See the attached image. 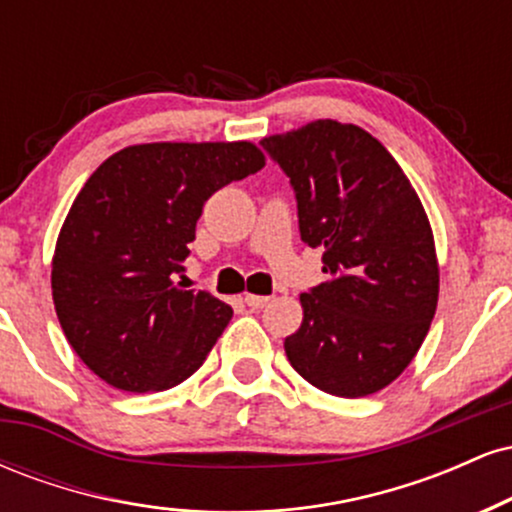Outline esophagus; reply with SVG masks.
<instances>
[{"label": "esophagus", "instance_id": "obj_1", "mask_svg": "<svg viewBox=\"0 0 512 512\" xmlns=\"http://www.w3.org/2000/svg\"><path fill=\"white\" fill-rule=\"evenodd\" d=\"M245 303H248L252 310H260L269 303V296H255V293H245Z\"/></svg>", "mask_w": 512, "mask_h": 512}]
</instances>
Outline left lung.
<instances>
[{"instance_id":"8db88e82","label":"left lung","mask_w":512,"mask_h":512,"mask_svg":"<svg viewBox=\"0 0 512 512\" xmlns=\"http://www.w3.org/2000/svg\"><path fill=\"white\" fill-rule=\"evenodd\" d=\"M262 146L291 178L301 240L322 248L327 281L301 293L289 363L317 390L366 397L397 380L438 305L431 223L399 163L373 134L315 120Z\"/></svg>"}]
</instances>
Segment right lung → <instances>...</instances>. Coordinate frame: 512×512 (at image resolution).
I'll return each mask as SVG.
<instances>
[{"label":"right lung","mask_w":512,"mask_h":512,"mask_svg":"<svg viewBox=\"0 0 512 512\" xmlns=\"http://www.w3.org/2000/svg\"><path fill=\"white\" fill-rule=\"evenodd\" d=\"M264 166L252 142L125 146L76 195L52 257L64 337L98 378L161 392L202 366L233 308L173 281L204 202Z\"/></svg>","instance_id":"obj_1"}]
</instances>
